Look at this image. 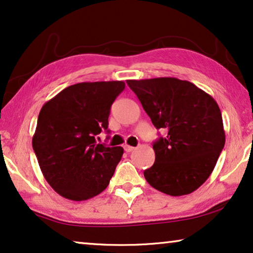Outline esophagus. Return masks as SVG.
<instances>
[{"label": "esophagus", "mask_w": 253, "mask_h": 253, "mask_svg": "<svg viewBox=\"0 0 253 253\" xmlns=\"http://www.w3.org/2000/svg\"><path fill=\"white\" fill-rule=\"evenodd\" d=\"M124 150H125L126 152H133V151L135 150V148H134V146H130V145H128V144H125V145H124Z\"/></svg>", "instance_id": "34e87169"}]
</instances>
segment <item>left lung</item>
<instances>
[{
	"label": "left lung",
	"mask_w": 253,
	"mask_h": 253,
	"mask_svg": "<svg viewBox=\"0 0 253 253\" xmlns=\"http://www.w3.org/2000/svg\"><path fill=\"white\" fill-rule=\"evenodd\" d=\"M157 129L156 160L145 169L151 186L172 197L186 195L212 172L225 145L220 109L212 96L187 81L160 77L127 81Z\"/></svg>",
	"instance_id": "obj_1"
}]
</instances>
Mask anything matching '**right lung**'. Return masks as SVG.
Here are the masks:
<instances>
[{
	"label": "right lung",
	"mask_w": 253,
	"mask_h": 253,
	"mask_svg": "<svg viewBox=\"0 0 253 253\" xmlns=\"http://www.w3.org/2000/svg\"><path fill=\"white\" fill-rule=\"evenodd\" d=\"M125 88L122 81L68 86L41 109L33 149L46 182L61 197L83 201L110 183L122 146L96 143L108 129L111 104Z\"/></svg>",
	"instance_id": "1"
}]
</instances>
